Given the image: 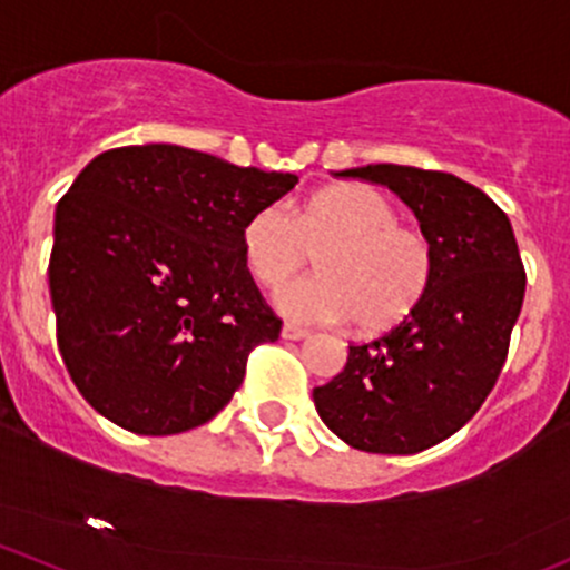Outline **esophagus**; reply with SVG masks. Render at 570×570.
Wrapping results in <instances>:
<instances>
[{"mask_svg": "<svg viewBox=\"0 0 570 570\" xmlns=\"http://www.w3.org/2000/svg\"><path fill=\"white\" fill-rule=\"evenodd\" d=\"M305 335H308V331L301 325H292V322H286V325L281 327V338H286V341H301V338H305Z\"/></svg>", "mask_w": 570, "mask_h": 570, "instance_id": "esophagus-1", "label": "esophagus"}]
</instances>
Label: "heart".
Masks as SVG:
<instances>
[{
    "label": "heart",
    "mask_w": 570,
    "mask_h": 570,
    "mask_svg": "<svg viewBox=\"0 0 570 570\" xmlns=\"http://www.w3.org/2000/svg\"><path fill=\"white\" fill-rule=\"evenodd\" d=\"M243 262L259 284L278 286L316 250V269L275 292L295 322H355L380 333L404 322L434 281V248L423 232L399 224L376 188L341 183L314 190L295 209L265 205L245 220Z\"/></svg>",
    "instance_id": "heart-1"
}]
</instances>
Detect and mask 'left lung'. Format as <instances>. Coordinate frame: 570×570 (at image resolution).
I'll use <instances>...</instances> for the list:
<instances>
[{"mask_svg":"<svg viewBox=\"0 0 570 570\" xmlns=\"http://www.w3.org/2000/svg\"><path fill=\"white\" fill-rule=\"evenodd\" d=\"M391 188L434 248L423 303L314 387L325 426L365 453L410 456L464 426L500 376L527 275L511 220L475 185L415 166L335 171Z\"/></svg>","mask_w":570,"mask_h":570,"instance_id":"left-lung-1","label":"left lung"}]
</instances>
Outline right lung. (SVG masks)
I'll use <instances>...</instances> for the list:
<instances>
[{
	"label": "right lung",
	"instance_id": "1",
	"mask_svg": "<svg viewBox=\"0 0 570 570\" xmlns=\"http://www.w3.org/2000/svg\"><path fill=\"white\" fill-rule=\"evenodd\" d=\"M295 185L179 144L83 166L53 213L48 289L59 355L100 415L166 436L229 404L250 350L281 333L239 235Z\"/></svg>",
	"mask_w": 570,
	"mask_h": 570
}]
</instances>
